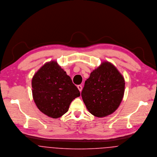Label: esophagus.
Segmentation results:
<instances>
[{
	"label": "esophagus",
	"mask_w": 157,
	"mask_h": 157,
	"mask_svg": "<svg viewBox=\"0 0 157 157\" xmlns=\"http://www.w3.org/2000/svg\"><path fill=\"white\" fill-rule=\"evenodd\" d=\"M77 88H78V90H79L80 92L82 91V85H77Z\"/></svg>",
	"instance_id": "34e87169"
}]
</instances>
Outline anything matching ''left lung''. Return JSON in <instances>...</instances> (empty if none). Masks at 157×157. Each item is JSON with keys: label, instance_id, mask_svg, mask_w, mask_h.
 <instances>
[{"label": "left lung", "instance_id": "8db88e82", "mask_svg": "<svg viewBox=\"0 0 157 157\" xmlns=\"http://www.w3.org/2000/svg\"><path fill=\"white\" fill-rule=\"evenodd\" d=\"M124 87V77L118 69L111 63L103 62L90 73L81 95L89 112L101 118L117 109Z\"/></svg>", "mask_w": 157, "mask_h": 157}]
</instances>
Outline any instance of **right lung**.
Segmentation results:
<instances>
[{
  "label": "right lung",
  "mask_w": 157,
  "mask_h": 157,
  "mask_svg": "<svg viewBox=\"0 0 157 157\" xmlns=\"http://www.w3.org/2000/svg\"><path fill=\"white\" fill-rule=\"evenodd\" d=\"M32 92L38 109L57 118L67 112L72 101L80 95L71 77L55 61L45 63L34 75Z\"/></svg>",
  "instance_id": "obj_1"
}]
</instances>
